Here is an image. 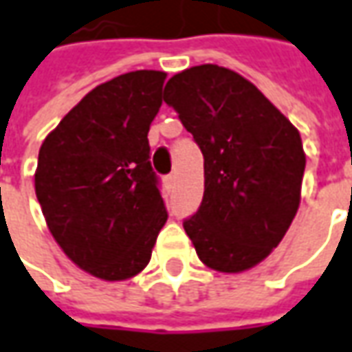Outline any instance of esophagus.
Wrapping results in <instances>:
<instances>
[{
	"label": "esophagus",
	"instance_id": "obj_1",
	"mask_svg": "<svg viewBox=\"0 0 352 352\" xmlns=\"http://www.w3.org/2000/svg\"><path fill=\"white\" fill-rule=\"evenodd\" d=\"M177 183V177L175 175H167L165 177V185H167V188H173L175 187Z\"/></svg>",
	"mask_w": 352,
	"mask_h": 352
}]
</instances>
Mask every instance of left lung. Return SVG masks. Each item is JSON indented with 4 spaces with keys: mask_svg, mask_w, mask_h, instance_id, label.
I'll list each match as a JSON object with an SVG mask.
<instances>
[{
    "mask_svg": "<svg viewBox=\"0 0 352 352\" xmlns=\"http://www.w3.org/2000/svg\"><path fill=\"white\" fill-rule=\"evenodd\" d=\"M164 101L204 155V197L183 224L199 259L218 273L253 269L300 206L306 153L298 128L249 79L216 64L175 74Z\"/></svg>",
    "mask_w": 352,
    "mask_h": 352,
    "instance_id": "1",
    "label": "left lung"
}]
</instances>
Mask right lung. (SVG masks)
I'll use <instances>...</instances> for the list:
<instances>
[{
	"label": "right lung",
	"instance_id": "1",
	"mask_svg": "<svg viewBox=\"0 0 352 352\" xmlns=\"http://www.w3.org/2000/svg\"><path fill=\"white\" fill-rule=\"evenodd\" d=\"M165 72L136 69L87 93L44 138L34 190L56 243L107 283L146 269L167 222L150 165Z\"/></svg>",
	"mask_w": 352,
	"mask_h": 352
}]
</instances>
